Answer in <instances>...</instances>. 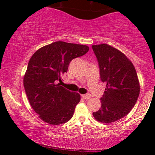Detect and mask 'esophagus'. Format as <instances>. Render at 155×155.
I'll return each mask as SVG.
<instances>
[{
  "instance_id": "obj_1",
  "label": "esophagus",
  "mask_w": 155,
  "mask_h": 155,
  "mask_svg": "<svg viewBox=\"0 0 155 155\" xmlns=\"http://www.w3.org/2000/svg\"><path fill=\"white\" fill-rule=\"evenodd\" d=\"M82 98H83L84 100H89L91 98V95L90 94H83L82 95Z\"/></svg>"
}]
</instances>
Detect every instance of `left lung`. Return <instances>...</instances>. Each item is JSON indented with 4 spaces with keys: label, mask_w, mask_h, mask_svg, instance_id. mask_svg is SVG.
I'll return each mask as SVG.
<instances>
[{
    "label": "left lung",
    "mask_w": 155,
    "mask_h": 155,
    "mask_svg": "<svg viewBox=\"0 0 155 155\" xmlns=\"http://www.w3.org/2000/svg\"><path fill=\"white\" fill-rule=\"evenodd\" d=\"M99 64L101 79L106 84L101 108L93 112L99 122L112 123L127 115L137 103L140 85L132 62L107 43L92 46Z\"/></svg>",
    "instance_id": "8db88e82"
}]
</instances>
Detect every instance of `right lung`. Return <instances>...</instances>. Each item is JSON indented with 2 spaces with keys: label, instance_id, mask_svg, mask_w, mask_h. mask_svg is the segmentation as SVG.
Segmentation results:
<instances>
[{
  "label": "right lung",
  "instance_id": "add662e5",
  "mask_svg": "<svg viewBox=\"0 0 155 155\" xmlns=\"http://www.w3.org/2000/svg\"><path fill=\"white\" fill-rule=\"evenodd\" d=\"M85 45L57 41L39 48L31 56L23 83L30 104L39 118L54 125L71 119L80 94L61 86L70 62L88 51Z\"/></svg>",
  "mask_w": 155,
  "mask_h": 155
}]
</instances>
